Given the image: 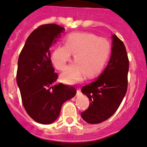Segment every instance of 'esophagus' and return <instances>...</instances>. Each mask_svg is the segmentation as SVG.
Here are the masks:
<instances>
[{
  "instance_id": "esophagus-1",
  "label": "esophagus",
  "mask_w": 147,
  "mask_h": 147,
  "mask_svg": "<svg viewBox=\"0 0 147 147\" xmlns=\"http://www.w3.org/2000/svg\"><path fill=\"white\" fill-rule=\"evenodd\" d=\"M80 93H81V91H80V88H78V89H77V94L79 95Z\"/></svg>"
}]
</instances>
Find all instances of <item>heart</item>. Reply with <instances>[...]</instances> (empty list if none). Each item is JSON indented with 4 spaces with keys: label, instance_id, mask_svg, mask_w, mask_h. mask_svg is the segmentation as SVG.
Returning <instances> with one entry per match:
<instances>
[{
    "label": "heart",
    "instance_id": "obj_1",
    "mask_svg": "<svg viewBox=\"0 0 147 147\" xmlns=\"http://www.w3.org/2000/svg\"><path fill=\"white\" fill-rule=\"evenodd\" d=\"M64 45H56L53 49L51 59L54 67L64 71L73 54L74 64L61 75V80L66 83H73L83 80L84 75L94 78L102 72L106 64L111 45L107 39L93 34L73 32L64 39Z\"/></svg>",
    "mask_w": 147,
    "mask_h": 147
}]
</instances>
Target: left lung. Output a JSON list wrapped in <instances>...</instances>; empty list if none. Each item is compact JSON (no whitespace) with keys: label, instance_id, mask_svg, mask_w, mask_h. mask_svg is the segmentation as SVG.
I'll use <instances>...</instances> for the list:
<instances>
[{"label":"left lung","instance_id":"obj_1","mask_svg":"<svg viewBox=\"0 0 147 147\" xmlns=\"http://www.w3.org/2000/svg\"><path fill=\"white\" fill-rule=\"evenodd\" d=\"M111 56L98 78L83 86L82 93L89 99V106L80 115L89 124H98L109 119L119 107L127 90L129 59L126 48L116 35L112 36Z\"/></svg>","mask_w":147,"mask_h":147}]
</instances>
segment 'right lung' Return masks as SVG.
Here are the masks:
<instances>
[{
	"mask_svg": "<svg viewBox=\"0 0 147 147\" xmlns=\"http://www.w3.org/2000/svg\"><path fill=\"white\" fill-rule=\"evenodd\" d=\"M64 31V28L56 24L40 26L29 35L18 59L17 83L22 105L40 124L53 122L63 103L77 92L71 86L55 85L58 75L54 72L50 49Z\"/></svg>",
	"mask_w": 147,
	"mask_h": 147,
	"instance_id": "obj_1",
	"label": "right lung"
}]
</instances>
